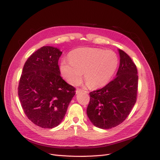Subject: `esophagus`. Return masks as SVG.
I'll use <instances>...</instances> for the list:
<instances>
[{
	"label": "esophagus",
	"mask_w": 160,
	"mask_h": 160,
	"mask_svg": "<svg viewBox=\"0 0 160 160\" xmlns=\"http://www.w3.org/2000/svg\"><path fill=\"white\" fill-rule=\"evenodd\" d=\"M86 92V91H84V90H81V89H80V88H78V89L76 90V94H78V93H80V92Z\"/></svg>",
	"instance_id": "obj_1"
}]
</instances>
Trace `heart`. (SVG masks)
Segmentation results:
<instances>
[{"label":"heart","instance_id":"1","mask_svg":"<svg viewBox=\"0 0 160 160\" xmlns=\"http://www.w3.org/2000/svg\"><path fill=\"white\" fill-rule=\"evenodd\" d=\"M118 59L112 51L95 48L76 49L70 53L69 60H63L60 70L68 82L78 84L84 72V79L90 87L106 85L117 70Z\"/></svg>","mask_w":160,"mask_h":160}]
</instances>
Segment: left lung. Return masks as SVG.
I'll return each instance as SVG.
<instances>
[{"instance_id":"8db88e82","label":"left lung","mask_w":160,"mask_h":160,"mask_svg":"<svg viewBox=\"0 0 160 160\" xmlns=\"http://www.w3.org/2000/svg\"><path fill=\"white\" fill-rule=\"evenodd\" d=\"M116 77L103 88L90 92L87 115L100 129H111L129 115L137 100L138 75L137 66L122 49Z\"/></svg>"}]
</instances>
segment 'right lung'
<instances>
[{
	"mask_svg": "<svg viewBox=\"0 0 160 160\" xmlns=\"http://www.w3.org/2000/svg\"><path fill=\"white\" fill-rule=\"evenodd\" d=\"M62 52L43 46L25 63L18 95L25 114L44 129L57 127L64 117L76 88L62 79L58 66Z\"/></svg>",
	"mask_w": 160,
	"mask_h": 160,
	"instance_id": "1",
	"label": "right lung"
}]
</instances>
